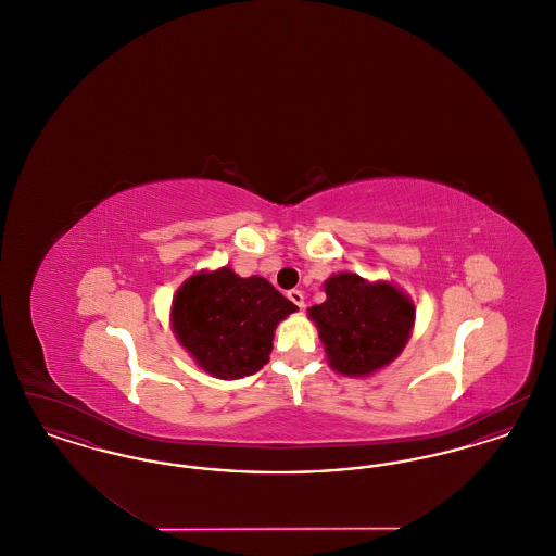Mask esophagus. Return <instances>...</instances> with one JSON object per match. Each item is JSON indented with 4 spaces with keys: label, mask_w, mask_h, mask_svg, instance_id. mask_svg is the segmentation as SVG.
Instances as JSON below:
<instances>
[{
    "label": "esophagus",
    "mask_w": 556,
    "mask_h": 556,
    "mask_svg": "<svg viewBox=\"0 0 556 556\" xmlns=\"http://www.w3.org/2000/svg\"><path fill=\"white\" fill-rule=\"evenodd\" d=\"M288 298H290L291 302L302 311L304 308V293L300 290H291L288 291Z\"/></svg>",
    "instance_id": "obj_1"
}]
</instances>
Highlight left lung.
Returning <instances> with one entry per match:
<instances>
[{
    "mask_svg": "<svg viewBox=\"0 0 556 556\" xmlns=\"http://www.w3.org/2000/svg\"><path fill=\"white\" fill-rule=\"evenodd\" d=\"M325 302L308 308L329 367L344 377H369L394 363L410 340L417 308L390 281L336 273L325 283Z\"/></svg>",
    "mask_w": 556,
    "mask_h": 556,
    "instance_id": "8db88e82",
    "label": "left lung"
}]
</instances>
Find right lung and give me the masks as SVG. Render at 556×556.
Returning a JSON list of instances; mask_svg holds the SVG:
<instances>
[{
	"label": "right lung",
	"mask_w": 556,
	"mask_h": 556,
	"mask_svg": "<svg viewBox=\"0 0 556 556\" xmlns=\"http://www.w3.org/2000/svg\"><path fill=\"white\" fill-rule=\"evenodd\" d=\"M295 311L265 277L220 266L184 281L170 304V327L200 369L241 379L265 367L277 325Z\"/></svg>",
	"instance_id": "1"
}]
</instances>
